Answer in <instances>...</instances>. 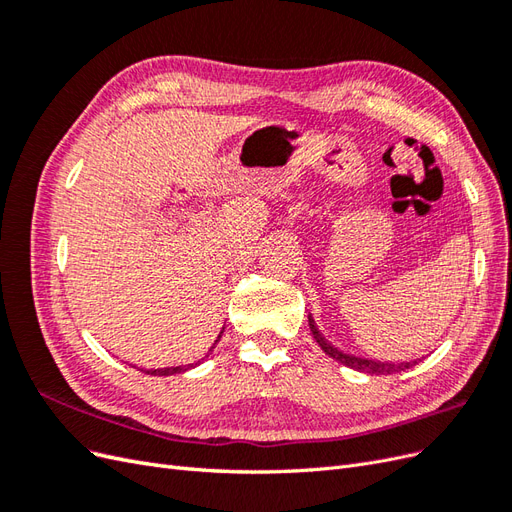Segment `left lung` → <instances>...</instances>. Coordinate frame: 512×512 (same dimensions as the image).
I'll return each instance as SVG.
<instances>
[{
	"label": "left lung",
	"mask_w": 512,
	"mask_h": 512,
	"mask_svg": "<svg viewBox=\"0 0 512 512\" xmlns=\"http://www.w3.org/2000/svg\"><path fill=\"white\" fill-rule=\"evenodd\" d=\"M307 320H309V331H312V335L318 342V346L322 348V352L329 354L333 361L342 363V365H346L354 371H363V374H371V376H391V374H397V371H406V369L414 367L418 361H421V359L397 361V363L395 361H376V359H365V356H359V354L344 352V350H339L337 346H333L329 339L320 333L312 314H307Z\"/></svg>",
	"instance_id": "obj_1"
}]
</instances>
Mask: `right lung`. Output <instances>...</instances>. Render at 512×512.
I'll use <instances>...</instances> for the list:
<instances>
[{
	"instance_id": "1",
	"label": "right lung",
	"mask_w": 512,
	"mask_h": 512,
	"mask_svg": "<svg viewBox=\"0 0 512 512\" xmlns=\"http://www.w3.org/2000/svg\"><path fill=\"white\" fill-rule=\"evenodd\" d=\"M222 333H224V327H222V331H220V335H218V339H215V344L220 342L222 339ZM215 344L211 346V350L209 352H213V348H215ZM205 359H200V361H194V363H190V365H177V367H158V369H138V371H143V374H147V376H173V374H183V371H190V369H194L196 365H200L203 363Z\"/></svg>"
}]
</instances>
